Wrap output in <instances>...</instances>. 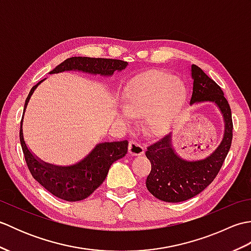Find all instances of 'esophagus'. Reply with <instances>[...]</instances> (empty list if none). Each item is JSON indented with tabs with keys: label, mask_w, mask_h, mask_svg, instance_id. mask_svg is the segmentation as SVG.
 Masks as SVG:
<instances>
[{
	"label": "esophagus",
	"mask_w": 251,
	"mask_h": 251,
	"mask_svg": "<svg viewBox=\"0 0 251 251\" xmlns=\"http://www.w3.org/2000/svg\"><path fill=\"white\" fill-rule=\"evenodd\" d=\"M128 152L131 155H141L145 152V147H143L140 142L136 140H130L128 145Z\"/></svg>",
	"instance_id": "obj_1"
}]
</instances>
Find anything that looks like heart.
Wrapping results in <instances>:
<instances>
[{
	"mask_svg": "<svg viewBox=\"0 0 251 251\" xmlns=\"http://www.w3.org/2000/svg\"><path fill=\"white\" fill-rule=\"evenodd\" d=\"M185 98V87L179 78L164 71L151 70L132 78L123 93L125 110L119 119L128 122L131 115L148 114L149 128L164 130L177 115Z\"/></svg>",
	"mask_w": 251,
	"mask_h": 251,
	"instance_id": "heart-1",
	"label": "heart"
}]
</instances>
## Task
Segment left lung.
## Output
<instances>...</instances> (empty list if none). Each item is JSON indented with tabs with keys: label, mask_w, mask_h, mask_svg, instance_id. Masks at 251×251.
I'll return each mask as SVG.
<instances>
[{
	"label": "left lung",
	"mask_w": 251,
	"mask_h": 251,
	"mask_svg": "<svg viewBox=\"0 0 251 251\" xmlns=\"http://www.w3.org/2000/svg\"><path fill=\"white\" fill-rule=\"evenodd\" d=\"M192 78L194 82L190 104L209 101L219 106L226 122L225 137L210 156L196 162L180 158L173 150L168 134L148 146L146 155L151 163V172L146 181L147 189L164 201H183L204 191L220 172L232 145V112L223 90L196 65H192Z\"/></svg>",
	"instance_id": "8db88e82"
}]
</instances>
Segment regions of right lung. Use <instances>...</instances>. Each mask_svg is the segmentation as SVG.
Listing matches in <instances>:
<instances>
[{"label": "right lung", "instance_id": "add662e5", "mask_svg": "<svg viewBox=\"0 0 251 251\" xmlns=\"http://www.w3.org/2000/svg\"><path fill=\"white\" fill-rule=\"evenodd\" d=\"M126 61L108 58L71 57L61 62L50 73L78 70L86 73L112 75L115 70L122 71L127 67ZM42 82V81H41ZM41 82L31 88L25 99L24 113L31 95ZM24 119V115H23ZM23 119L20 124V145L30 173L37 182L50 192L52 195L68 201H77L86 199L99 188L109 173L111 165L124 157L128 148V141L104 142L96 146L88 156L83 161L68 167H58L37 159L26 148L23 135Z\"/></svg>", "mask_w": 251, "mask_h": 251}]
</instances>
